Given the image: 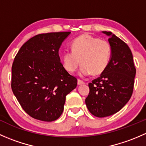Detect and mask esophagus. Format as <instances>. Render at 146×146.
<instances>
[{
  "instance_id": "esophagus-1",
  "label": "esophagus",
  "mask_w": 146,
  "mask_h": 146,
  "mask_svg": "<svg viewBox=\"0 0 146 146\" xmlns=\"http://www.w3.org/2000/svg\"><path fill=\"white\" fill-rule=\"evenodd\" d=\"M84 84V82L82 81V80H78V85H83Z\"/></svg>"
}]
</instances>
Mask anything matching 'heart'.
Listing matches in <instances>:
<instances>
[{
    "label": "heart",
    "mask_w": 146,
    "mask_h": 146,
    "mask_svg": "<svg viewBox=\"0 0 146 146\" xmlns=\"http://www.w3.org/2000/svg\"><path fill=\"white\" fill-rule=\"evenodd\" d=\"M70 47L71 51L62 56L63 66L69 73L76 71L81 64L80 76H99L109 66L112 48L108 41L82 35L72 42Z\"/></svg>",
    "instance_id": "heart-1"
}]
</instances>
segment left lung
<instances>
[{
    "label": "left lung",
    "mask_w": 146,
    "mask_h": 146,
    "mask_svg": "<svg viewBox=\"0 0 146 146\" xmlns=\"http://www.w3.org/2000/svg\"><path fill=\"white\" fill-rule=\"evenodd\" d=\"M109 36L112 48L107 69L99 78L88 84L90 92L85 104L97 117H106L118 112L131 97L136 76L133 55L129 46L111 32Z\"/></svg>",
    "instance_id": "8db88e82"
}]
</instances>
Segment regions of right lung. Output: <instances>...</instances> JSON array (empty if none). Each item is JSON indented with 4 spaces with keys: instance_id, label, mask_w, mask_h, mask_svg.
<instances>
[{
    "instance_id": "add662e5",
    "label": "right lung",
    "mask_w": 146,
    "mask_h": 146,
    "mask_svg": "<svg viewBox=\"0 0 146 146\" xmlns=\"http://www.w3.org/2000/svg\"><path fill=\"white\" fill-rule=\"evenodd\" d=\"M70 32L39 34L21 46L12 66L11 88L22 108L32 118L52 121L64 111L66 97L77 78L61 63L58 50Z\"/></svg>"
}]
</instances>
